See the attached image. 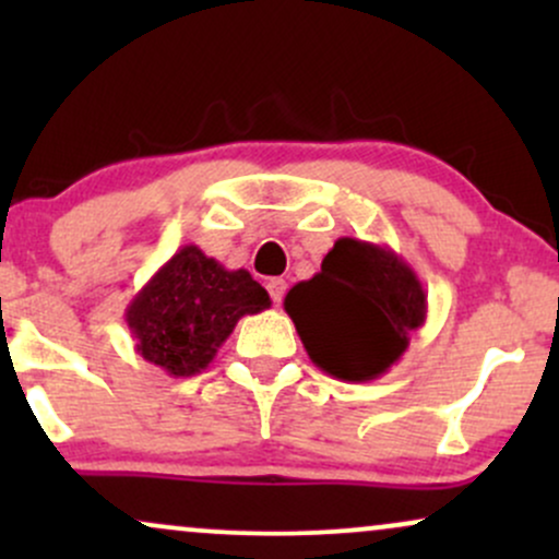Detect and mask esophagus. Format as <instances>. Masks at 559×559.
<instances>
[{"mask_svg":"<svg viewBox=\"0 0 559 559\" xmlns=\"http://www.w3.org/2000/svg\"><path fill=\"white\" fill-rule=\"evenodd\" d=\"M267 292H271L275 305H281V299H284V294H286V281L284 278H271V281H267Z\"/></svg>","mask_w":559,"mask_h":559,"instance_id":"34e87169","label":"esophagus"}]
</instances>
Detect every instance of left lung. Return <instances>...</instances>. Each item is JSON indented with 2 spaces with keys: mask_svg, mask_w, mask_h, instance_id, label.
<instances>
[{
  "mask_svg": "<svg viewBox=\"0 0 559 559\" xmlns=\"http://www.w3.org/2000/svg\"><path fill=\"white\" fill-rule=\"evenodd\" d=\"M284 310L310 360L346 383L376 381L426 323L418 273L386 243L342 236L320 273L288 288Z\"/></svg>",
  "mask_w": 559,
  "mask_h": 559,
  "instance_id": "obj_1",
  "label": "left lung"
}]
</instances>
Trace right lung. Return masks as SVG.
Segmentation results:
<instances>
[{
    "label": "right lung",
    "mask_w": 559,
    "mask_h": 559,
    "mask_svg": "<svg viewBox=\"0 0 559 559\" xmlns=\"http://www.w3.org/2000/svg\"><path fill=\"white\" fill-rule=\"evenodd\" d=\"M271 307L249 271H228L186 243L126 307L136 352L173 378L202 373L236 323Z\"/></svg>",
    "instance_id": "1"
}]
</instances>
